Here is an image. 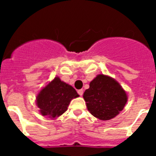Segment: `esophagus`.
<instances>
[{"label":"esophagus","instance_id":"1","mask_svg":"<svg viewBox=\"0 0 156 156\" xmlns=\"http://www.w3.org/2000/svg\"><path fill=\"white\" fill-rule=\"evenodd\" d=\"M78 94H79L80 96H82L83 94V89H80V90H78Z\"/></svg>","mask_w":156,"mask_h":156}]
</instances>
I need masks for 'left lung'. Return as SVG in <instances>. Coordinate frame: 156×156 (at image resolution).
<instances>
[{
    "mask_svg": "<svg viewBox=\"0 0 156 156\" xmlns=\"http://www.w3.org/2000/svg\"><path fill=\"white\" fill-rule=\"evenodd\" d=\"M88 111L101 119L109 120L123 109L127 95L119 83L108 76L99 74L83 93Z\"/></svg>",
    "mask_w": 156,
    "mask_h": 156,
    "instance_id": "obj_1",
    "label": "left lung"
}]
</instances>
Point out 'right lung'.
<instances>
[{
	"mask_svg": "<svg viewBox=\"0 0 156 156\" xmlns=\"http://www.w3.org/2000/svg\"><path fill=\"white\" fill-rule=\"evenodd\" d=\"M77 97L79 94L73 87L55 77L37 94V105L41 115L55 119L67 110L72 99Z\"/></svg>",
	"mask_w": 156,
	"mask_h": 156,
	"instance_id": "1",
	"label": "right lung"
}]
</instances>
